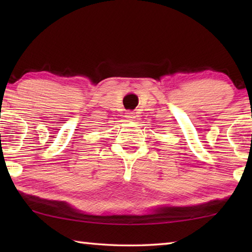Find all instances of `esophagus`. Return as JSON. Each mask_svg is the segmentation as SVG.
<instances>
[{
	"instance_id": "1",
	"label": "esophagus",
	"mask_w": 252,
	"mask_h": 252,
	"mask_svg": "<svg viewBox=\"0 0 252 252\" xmlns=\"http://www.w3.org/2000/svg\"><path fill=\"white\" fill-rule=\"evenodd\" d=\"M126 120H133V119H135V116L133 112H126Z\"/></svg>"
}]
</instances>
